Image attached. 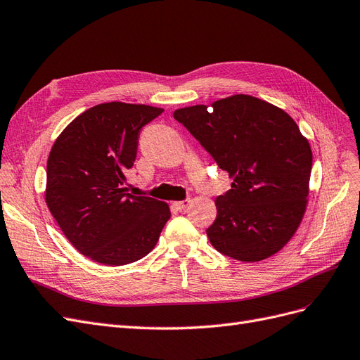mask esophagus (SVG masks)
Returning a JSON list of instances; mask_svg holds the SVG:
<instances>
[{
  "instance_id": "34e87169",
  "label": "esophagus",
  "mask_w": 360,
  "mask_h": 360,
  "mask_svg": "<svg viewBox=\"0 0 360 360\" xmlns=\"http://www.w3.org/2000/svg\"><path fill=\"white\" fill-rule=\"evenodd\" d=\"M189 200H184V201H176V202H172V207L174 209H177L179 212H183L184 209H186V207L189 205Z\"/></svg>"
}]
</instances>
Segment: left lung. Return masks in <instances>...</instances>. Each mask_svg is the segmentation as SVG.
<instances>
[{
	"label": "left lung",
	"mask_w": 360,
	"mask_h": 360,
	"mask_svg": "<svg viewBox=\"0 0 360 360\" xmlns=\"http://www.w3.org/2000/svg\"><path fill=\"white\" fill-rule=\"evenodd\" d=\"M233 179L207 236L221 254L257 263L284 248L307 212L312 151L281 108L249 94L174 111Z\"/></svg>",
	"instance_id": "obj_1"
}]
</instances>
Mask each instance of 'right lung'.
<instances>
[{"mask_svg":"<svg viewBox=\"0 0 360 360\" xmlns=\"http://www.w3.org/2000/svg\"><path fill=\"white\" fill-rule=\"evenodd\" d=\"M162 108L108 102L70 122L53 143L45 201L76 250L103 266L146 257L171 217L169 205L127 193L139 130Z\"/></svg>","mask_w":360,"mask_h":360,"instance_id":"obj_1","label":"right lung"}]
</instances>
